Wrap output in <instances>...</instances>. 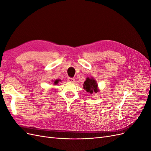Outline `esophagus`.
Returning <instances> with one entry per match:
<instances>
[{
  "label": "esophagus",
  "instance_id": "obj_1",
  "mask_svg": "<svg viewBox=\"0 0 151 151\" xmlns=\"http://www.w3.org/2000/svg\"><path fill=\"white\" fill-rule=\"evenodd\" d=\"M67 81L68 82H70V83H74L76 80L74 78H72V77H68Z\"/></svg>",
  "mask_w": 151,
  "mask_h": 151
}]
</instances>
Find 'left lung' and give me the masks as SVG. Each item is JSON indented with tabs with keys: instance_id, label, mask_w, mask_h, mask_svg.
Segmentation results:
<instances>
[{
	"instance_id": "8db88e82",
	"label": "left lung",
	"mask_w": 151,
	"mask_h": 151,
	"mask_svg": "<svg viewBox=\"0 0 151 151\" xmlns=\"http://www.w3.org/2000/svg\"><path fill=\"white\" fill-rule=\"evenodd\" d=\"M84 89L88 93L91 94L96 93L98 92V84L96 81L93 78H87L86 81L84 83Z\"/></svg>"
}]
</instances>
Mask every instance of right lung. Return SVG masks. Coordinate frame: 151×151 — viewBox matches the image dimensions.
Returning <instances> with one entry per match:
<instances>
[{
	"mask_svg": "<svg viewBox=\"0 0 151 151\" xmlns=\"http://www.w3.org/2000/svg\"><path fill=\"white\" fill-rule=\"evenodd\" d=\"M58 81H59V80H56V81H55V82H54V84H58Z\"/></svg>",
	"mask_w": 151,
	"mask_h": 151,
	"instance_id": "add662e5",
	"label": "right lung"
}]
</instances>
